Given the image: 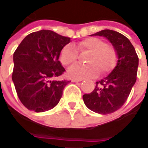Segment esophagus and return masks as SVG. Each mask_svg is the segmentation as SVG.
I'll return each instance as SVG.
<instances>
[{
    "instance_id": "1",
    "label": "esophagus",
    "mask_w": 148,
    "mask_h": 148,
    "mask_svg": "<svg viewBox=\"0 0 148 148\" xmlns=\"http://www.w3.org/2000/svg\"><path fill=\"white\" fill-rule=\"evenodd\" d=\"M82 80L83 79H76V78H74V79H72V82H82Z\"/></svg>"
}]
</instances>
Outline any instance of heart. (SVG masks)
I'll use <instances>...</instances> for the list:
<instances>
[{
	"mask_svg": "<svg viewBox=\"0 0 148 148\" xmlns=\"http://www.w3.org/2000/svg\"><path fill=\"white\" fill-rule=\"evenodd\" d=\"M79 51H90L87 56V65L75 64L68 69V76L71 78L82 79L95 77L101 71L106 74L111 71L117 62V54L112 47L107 45L105 41L98 38H88L76 45ZM77 54L71 45L64 47L60 52L59 59L62 64L70 66L77 61Z\"/></svg>",
	"mask_w": 148,
	"mask_h": 148,
	"instance_id": "heart-1",
	"label": "heart"
}]
</instances>
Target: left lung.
<instances>
[{"label": "left lung", "instance_id": "obj_1", "mask_svg": "<svg viewBox=\"0 0 148 148\" xmlns=\"http://www.w3.org/2000/svg\"><path fill=\"white\" fill-rule=\"evenodd\" d=\"M90 36L106 38L117 54V62L111 73L99 82L92 93L84 94L88 109L99 114H109L121 108L136 81L139 58L127 37L116 31L102 30Z\"/></svg>", "mask_w": 148, "mask_h": 148}]
</instances>
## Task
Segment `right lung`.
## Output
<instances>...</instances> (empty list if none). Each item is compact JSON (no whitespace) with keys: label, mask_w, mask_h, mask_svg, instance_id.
Masks as SVG:
<instances>
[{"label":"right lung","mask_w":148,"mask_h":148,"mask_svg":"<svg viewBox=\"0 0 148 148\" xmlns=\"http://www.w3.org/2000/svg\"><path fill=\"white\" fill-rule=\"evenodd\" d=\"M70 42L69 37L41 30L27 35L18 46L12 78L19 99L27 109L42 112L58 105L70 81L52 79L65 71L58 59Z\"/></svg>","instance_id":"add662e5"}]
</instances>
